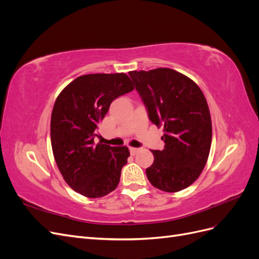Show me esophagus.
I'll return each instance as SVG.
<instances>
[{
	"label": "esophagus",
	"instance_id": "1",
	"mask_svg": "<svg viewBox=\"0 0 259 259\" xmlns=\"http://www.w3.org/2000/svg\"><path fill=\"white\" fill-rule=\"evenodd\" d=\"M138 151H139V149H138V148H133V147H131V148H130V152H131V154H132V155H135Z\"/></svg>",
	"mask_w": 259,
	"mask_h": 259
}]
</instances>
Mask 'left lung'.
Instances as JSON below:
<instances>
[{
    "mask_svg": "<svg viewBox=\"0 0 259 259\" xmlns=\"http://www.w3.org/2000/svg\"><path fill=\"white\" fill-rule=\"evenodd\" d=\"M149 119L162 126L165 146L151 150L146 169L151 185L177 192L192 185L204 168L211 144V120L206 99L197 83L168 68L131 71Z\"/></svg>",
    "mask_w": 259,
    "mask_h": 259,
    "instance_id": "left-lung-1",
    "label": "left lung"
}]
</instances>
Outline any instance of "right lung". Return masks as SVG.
<instances>
[{"label": "right lung", "mask_w": 259, "mask_h": 259, "mask_svg": "<svg viewBox=\"0 0 259 259\" xmlns=\"http://www.w3.org/2000/svg\"><path fill=\"white\" fill-rule=\"evenodd\" d=\"M134 90L125 73H94L76 77L61 91L51 117L55 161L65 182L88 198H101L119 185L128 148L94 144L98 123L112 101Z\"/></svg>", "instance_id": "obj_1"}]
</instances>
